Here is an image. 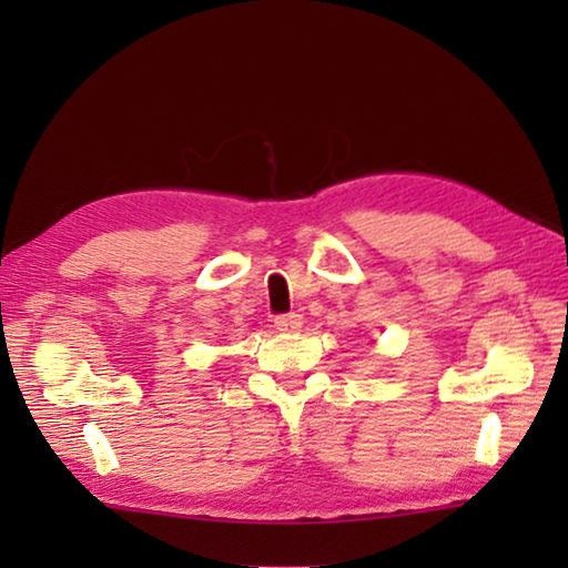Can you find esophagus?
I'll return each mask as SVG.
<instances>
[{"instance_id": "esophagus-1", "label": "esophagus", "mask_w": 568, "mask_h": 568, "mask_svg": "<svg viewBox=\"0 0 568 568\" xmlns=\"http://www.w3.org/2000/svg\"><path fill=\"white\" fill-rule=\"evenodd\" d=\"M275 327H277V332H287V334L300 332V327H303V317L295 315V312H291V315H277Z\"/></svg>"}]
</instances>
